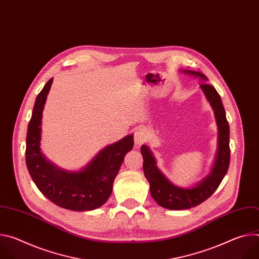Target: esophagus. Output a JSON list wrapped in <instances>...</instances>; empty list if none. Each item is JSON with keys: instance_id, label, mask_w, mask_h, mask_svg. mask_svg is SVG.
<instances>
[{"instance_id": "34e87169", "label": "esophagus", "mask_w": 259, "mask_h": 259, "mask_svg": "<svg viewBox=\"0 0 259 259\" xmlns=\"http://www.w3.org/2000/svg\"><path fill=\"white\" fill-rule=\"evenodd\" d=\"M149 138V132L143 128H139L134 132V142L136 146H140Z\"/></svg>"}]
</instances>
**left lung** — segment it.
<instances>
[{"mask_svg": "<svg viewBox=\"0 0 259 259\" xmlns=\"http://www.w3.org/2000/svg\"><path fill=\"white\" fill-rule=\"evenodd\" d=\"M184 72H188L195 77H200L203 80H207L206 76L199 71L184 70ZM200 87L202 88L214 110L218 126V152L210 175L193 189H182L175 187L158 169L156 166V160L149 147L142 145L140 149L143 157L142 166L144 176L151 184V195L160 206L166 209H189L206 201L219 187L230 166V126L221 97L212 85L202 83Z\"/></svg>", "mask_w": 259, "mask_h": 259, "instance_id": "left-lung-1", "label": "left lung"}]
</instances>
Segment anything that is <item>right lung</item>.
I'll list each match as a JSON object with an SVG mask.
<instances>
[{
  "mask_svg": "<svg viewBox=\"0 0 259 259\" xmlns=\"http://www.w3.org/2000/svg\"><path fill=\"white\" fill-rule=\"evenodd\" d=\"M53 79L38 94L27 127L25 162L36 188L55 205L72 210L89 211L102 206L113 191V183L125 155L134 145L133 135L110 144L81 171L71 172L55 167L40 150L43 108Z\"/></svg>",
  "mask_w": 259,
  "mask_h": 259,
  "instance_id": "obj_1",
  "label": "right lung"
}]
</instances>
